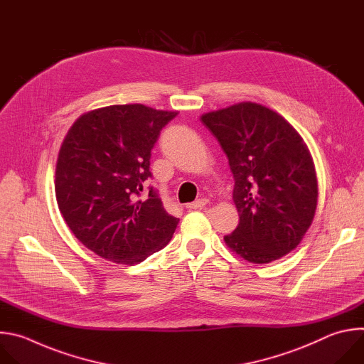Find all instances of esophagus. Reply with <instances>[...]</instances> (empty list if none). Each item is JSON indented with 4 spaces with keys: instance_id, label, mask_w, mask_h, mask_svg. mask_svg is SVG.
Here are the masks:
<instances>
[{
    "instance_id": "obj_1",
    "label": "esophagus",
    "mask_w": 364,
    "mask_h": 364,
    "mask_svg": "<svg viewBox=\"0 0 364 364\" xmlns=\"http://www.w3.org/2000/svg\"><path fill=\"white\" fill-rule=\"evenodd\" d=\"M206 203H208V199L200 198V199H198V200H195V202H192V203H188L186 208H188V209H200V208H203Z\"/></svg>"
}]
</instances>
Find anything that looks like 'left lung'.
<instances>
[{
	"label": "left lung",
	"mask_w": 364,
	"mask_h": 364,
	"mask_svg": "<svg viewBox=\"0 0 364 364\" xmlns=\"http://www.w3.org/2000/svg\"><path fill=\"white\" fill-rule=\"evenodd\" d=\"M224 149L240 213L225 244L244 259L268 264L293 251L310 228L317 178L303 137L274 110L244 102L200 117Z\"/></svg>",
	"instance_id": "8db88e82"
}]
</instances>
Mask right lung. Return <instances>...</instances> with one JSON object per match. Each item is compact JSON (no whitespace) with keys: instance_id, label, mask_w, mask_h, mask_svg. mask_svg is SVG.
Segmentation results:
<instances>
[{"instance_id":"right-lung-1","label":"right lung","mask_w":364,"mask_h":364,"mask_svg":"<svg viewBox=\"0 0 364 364\" xmlns=\"http://www.w3.org/2000/svg\"><path fill=\"white\" fill-rule=\"evenodd\" d=\"M178 112L143 105L92 110L73 124L55 168V198L65 224L99 257L137 264L171 241L178 218L154 186L151 152Z\"/></svg>"}]
</instances>
